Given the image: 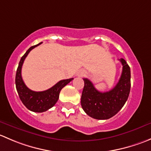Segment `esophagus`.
<instances>
[{"instance_id": "obj_1", "label": "esophagus", "mask_w": 151, "mask_h": 151, "mask_svg": "<svg viewBox=\"0 0 151 151\" xmlns=\"http://www.w3.org/2000/svg\"><path fill=\"white\" fill-rule=\"evenodd\" d=\"M85 74H86V71H84V70H80L78 73V76H80V77H83V76L85 75Z\"/></svg>"}]
</instances>
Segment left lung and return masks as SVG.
<instances>
[{
    "label": "left lung",
    "instance_id": "1",
    "mask_svg": "<svg viewBox=\"0 0 151 151\" xmlns=\"http://www.w3.org/2000/svg\"><path fill=\"white\" fill-rule=\"evenodd\" d=\"M122 74L117 85L107 92L97 91L88 79L84 78L81 106L85 113L98 120H106L116 115L127 101L131 88L130 67L123 58Z\"/></svg>",
    "mask_w": 151,
    "mask_h": 151
}]
</instances>
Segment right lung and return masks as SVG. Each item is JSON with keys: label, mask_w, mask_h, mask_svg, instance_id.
<instances>
[{"label": "right lung", "mask_w": 151, "mask_h": 151, "mask_svg": "<svg viewBox=\"0 0 151 151\" xmlns=\"http://www.w3.org/2000/svg\"><path fill=\"white\" fill-rule=\"evenodd\" d=\"M42 43V42H41L38 45L30 47L25 53V55L21 58L19 66L17 70L16 77H15L17 91L22 104L25 105L29 110L35 112H43L52 107L58 100L59 94L62 88L66 86L68 83H69L71 80H74V78H71L60 80L50 89L40 91V92L31 91L25 85L21 75L23 62L30 50L39 46Z\"/></svg>", "instance_id": "obj_1"}]
</instances>
